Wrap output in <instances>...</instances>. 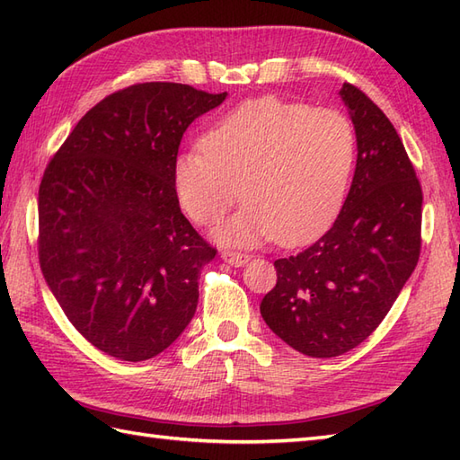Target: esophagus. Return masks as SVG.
Instances as JSON below:
<instances>
[{
    "mask_svg": "<svg viewBox=\"0 0 460 460\" xmlns=\"http://www.w3.org/2000/svg\"><path fill=\"white\" fill-rule=\"evenodd\" d=\"M221 259L225 261V262H229L231 267H243V265H247L249 262V255L247 252H237V251H223L221 252Z\"/></svg>",
    "mask_w": 460,
    "mask_h": 460,
    "instance_id": "1",
    "label": "esophagus"
}]
</instances>
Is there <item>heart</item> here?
<instances>
[{
	"label": "heart",
	"instance_id": "obj_1",
	"mask_svg": "<svg viewBox=\"0 0 460 460\" xmlns=\"http://www.w3.org/2000/svg\"><path fill=\"white\" fill-rule=\"evenodd\" d=\"M201 146L175 158V195L191 221L211 225L235 203L241 185L245 203L213 231L223 245L239 247L272 237L298 245L324 231L356 155L346 116L277 96L239 104L203 134Z\"/></svg>",
	"mask_w": 460,
	"mask_h": 460
}]
</instances>
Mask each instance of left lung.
Here are the masks:
<instances>
[{
    "instance_id": "1",
    "label": "left lung",
    "mask_w": 460,
    "mask_h": 460,
    "mask_svg": "<svg viewBox=\"0 0 460 460\" xmlns=\"http://www.w3.org/2000/svg\"><path fill=\"white\" fill-rule=\"evenodd\" d=\"M340 96L356 130L354 180L338 219L314 245L275 261L261 302L275 334L310 358L359 346L394 306L421 252L423 191L394 124L358 86Z\"/></svg>"
}]
</instances>
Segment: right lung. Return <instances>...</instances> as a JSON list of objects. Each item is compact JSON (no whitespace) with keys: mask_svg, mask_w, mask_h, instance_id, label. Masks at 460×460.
I'll list each match as a JSON object with an SVG mask.
<instances>
[{"mask_svg":"<svg viewBox=\"0 0 460 460\" xmlns=\"http://www.w3.org/2000/svg\"><path fill=\"white\" fill-rule=\"evenodd\" d=\"M180 83H142L86 112L39 185V262L71 324L104 354L144 361L195 314L215 257L180 209L173 162L188 126L219 106Z\"/></svg>","mask_w":460,"mask_h":460,"instance_id":"right-lung-1","label":"right lung"}]
</instances>
